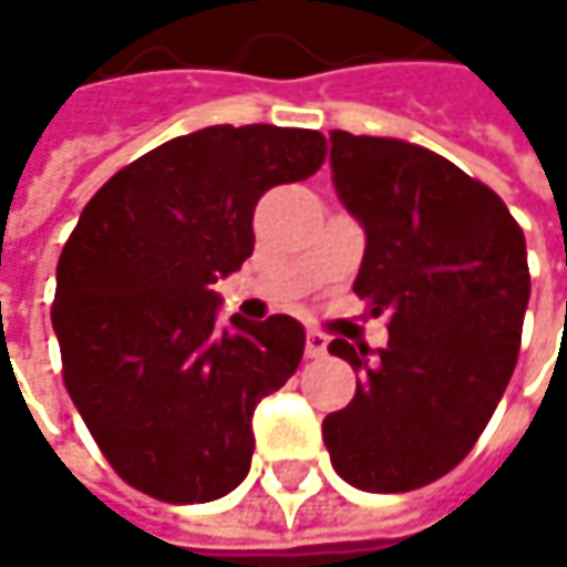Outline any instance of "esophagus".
Masks as SVG:
<instances>
[{"instance_id":"obj_1","label":"esophagus","mask_w":567,"mask_h":567,"mask_svg":"<svg viewBox=\"0 0 567 567\" xmlns=\"http://www.w3.org/2000/svg\"><path fill=\"white\" fill-rule=\"evenodd\" d=\"M305 354H308V358L328 354V338H324L321 331H308V334H305Z\"/></svg>"}]
</instances>
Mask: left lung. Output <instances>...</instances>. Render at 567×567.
<instances>
[{
	"label": "left lung",
	"instance_id": "1",
	"mask_svg": "<svg viewBox=\"0 0 567 567\" xmlns=\"http://www.w3.org/2000/svg\"><path fill=\"white\" fill-rule=\"evenodd\" d=\"M331 179L368 239L354 291L391 315V341L328 344L361 381L321 436L344 483L410 493L463 463L503 400L532 288L525 236L489 186L396 137L331 131Z\"/></svg>",
	"mask_w": 567,
	"mask_h": 567
}]
</instances>
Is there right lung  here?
Segmentation results:
<instances>
[{
  "mask_svg": "<svg viewBox=\"0 0 567 567\" xmlns=\"http://www.w3.org/2000/svg\"><path fill=\"white\" fill-rule=\"evenodd\" d=\"M324 137L216 124L137 157L81 209L55 272L64 388L134 489L189 506L233 493L252 463V410L295 374L305 328L272 315L219 324L213 285L252 256L266 189L308 179Z\"/></svg>",
  "mask_w": 567,
  "mask_h": 567,
  "instance_id": "add662e5",
  "label": "right lung"
}]
</instances>
